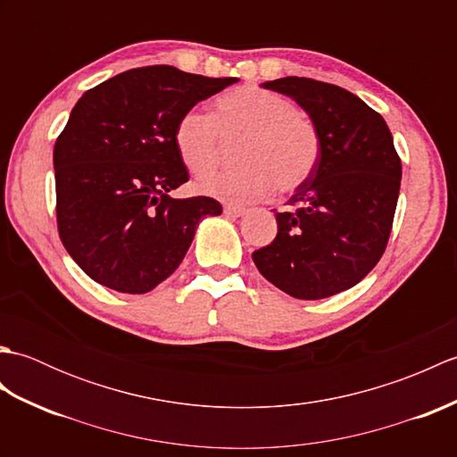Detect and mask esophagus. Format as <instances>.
Returning <instances> with one entry per match:
<instances>
[{"instance_id":"34e87169","label":"esophagus","mask_w":457,"mask_h":457,"mask_svg":"<svg viewBox=\"0 0 457 457\" xmlns=\"http://www.w3.org/2000/svg\"><path fill=\"white\" fill-rule=\"evenodd\" d=\"M245 212H247V208L239 206V204H228V206L223 208V213L229 218H241V216H245Z\"/></svg>"}]
</instances>
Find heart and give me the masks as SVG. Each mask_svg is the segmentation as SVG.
Segmentation results:
<instances>
[{"mask_svg": "<svg viewBox=\"0 0 457 457\" xmlns=\"http://www.w3.org/2000/svg\"><path fill=\"white\" fill-rule=\"evenodd\" d=\"M220 135L237 139L241 167L213 174L200 190L223 202L265 200L277 188L293 192L312 177L320 133L285 96L255 86L231 90L213 102V120L190 110L174 128L179 159L194 177H208L220 159Z\"/></svg>", "mask_w": 457, "mask_h": 457, "instance_id": "1", "label": "heart"}]
</instances>
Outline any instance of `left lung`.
Here are the masks:
<instances>
[{"label": "left lung", "mask_w": 457, "mask_h": 457, "mask_svg": "<svg viewBox=\"0 0 457 457\" xmlns=\"http://www.w3.org/2000/svg\"><path fill=\"white\" fill-rule=\"evenodd\" d=\"M293 98L320 133V161L288 212H275L277 237L253 253L269 283L300 300L355 287L391 236L401 159L375 110L339 86L287 76L261 84Z\"/></svg>", "instance_id": "1"}]
</instances>
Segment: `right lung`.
<instances>
[{"label":"right lung","mask_w":457,"mask_h":457,"mask_svg":"<svg viewBox=\"0 0 457 457\" xmlns=\"http://www.w3.org/2000/svg\"><path fill=\"white\" fill-rule=\"evenodd\" d=\"M236 82L145 66L76 102L54 143L56 221L68 255L96 283L149 293L182 263L200 220L220 216L213 198H170L188 180L174 128Z\"/></svg>","instance_id":"right-lung-1"}]
</instances>
